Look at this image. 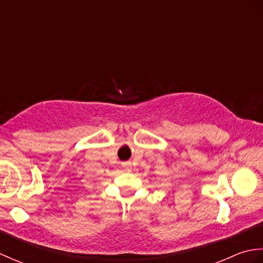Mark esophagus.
Returning <instances> with one entry per match:
<instances>
[{
	"mask_svg": "<svg viewBox=\"0 0 263 263\" xmlns=\"http://www.w3.org/2000/svg\"><path fill=\"white\" fill-rule=\"evenodd\" d=\"M123 168H124L125 171H130L131 170V164L130 163H123Z\"/></svg>",
	"mask_w": 263,
	"mask_h": 263,
	"instance_id": "obj_1",
	"label": "esophagus"
}]
</instances>
